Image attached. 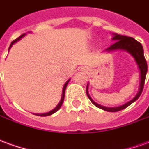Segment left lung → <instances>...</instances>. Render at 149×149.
I'll use <instances>...</instances> for the list:
<instances>
[{
    "instance_id": "8db88e82",
    "label": "left lung",
    "mask_w": 149,
    "mask_h": 149,
    "mask_svg": "<svg viewBox=\"0 0 149 149\" xmlns=\"http://www.w3.org/2000/svg\"><path fill=\"white\" fill-rule=\"evenodd\" d=\"M112 39L114 40V41H116V42H114V44H112L110 47L105 49V51H103V52H111L116 51V50H124V51H127V52L130 53L134 57V59L136 60V63L138 64L139 69H140V86H139L138 93H137V94L135 96V97L133 99L131 100V101L127 102V103L123 104V105L117 107H104V106H101L99 104L96 103L90 97V96H89V93H88L89 85H87V87H86V93H87V96L89 98V100L91 101V102L94 106H96L97 107H98V108L103 110V111H108V112H116V111H121V110H123V109H125L126 107L130 106L131 104L133 103L135 101H136V100L140 97V94L142 93V91H143L144 81H145V77H146L148 71L147 62H146V60H145L144 56H143V47H142L140 42L136 41L135 38H132V37H127V36L117 35V34H114V37H113Z\"/></svg>"
}]
</instances>
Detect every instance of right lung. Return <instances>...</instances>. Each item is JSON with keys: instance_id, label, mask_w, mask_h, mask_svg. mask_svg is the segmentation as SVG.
Here are the masks:
<instances>
[{"instance_id": "1", "label": "right lung", "mask_w": 149, "mask_h": 149, "mask_svg": "<svg viewBox=\"0 0 149 149\" xmlns=\"http://www.w3.org/2000/svg\"><path fill=\"white\" fill-rule=\"evenodd\" d=\"M26 35V34H23V35H22L20 36V37H18L17 38H16L15 40H13V42H11V44H10V46H9V49L11 48V47L15 43V42H17V41H19L21 38H22V37H24ZM69 81H70V79L69 80H68L67 81H66V83L64 84V87H63V91H62V97H61V99H60V102H59V104L57 105L56 107H55L53 110H52L51 111H49V112H47V113H43V114H36V115H38V116H48V115H51V114H54V113H56L57 111H59L60 110V108L61 107V106H62V104H63V102H64V94H65V89H66V87H67V85L68 83L69 82Z\"/></svg>"}]
</instances>
